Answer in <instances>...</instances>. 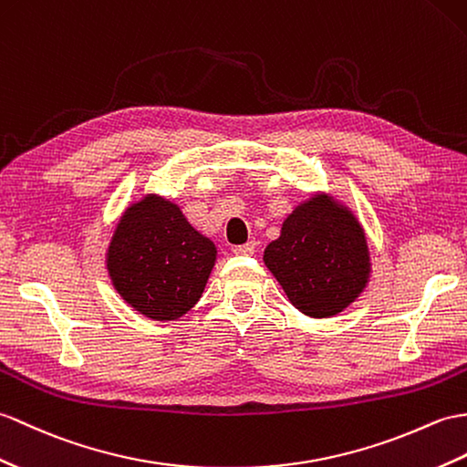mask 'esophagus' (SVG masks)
<instances>
[{"instance_id":"1","label":"esophagus","mask_w":467,"mask_h":467,"mask_svg":"<svg viewBox=\"0 0 467 467\" xmlns=\"http://www.w3.org/2000/svg\"><path fill=\"white\" fill-rule=\"evenodd\" d=\"M256 251V243L251 241L246 244H238V246H233V253L238 254V256H253Z\"/></svg>"}]
</instances>
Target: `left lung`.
<instances>
[{
    "label": "left lung",
    "mask_w": 467,
    "mask_h": 467,
    "mask_svg": "<svg viewBox=\"0 0 467 467\" xmlns=\"http://www.w3.org/2000/svg\"><path fill=\"white\" fill-rule=\"evenodd\" d=\"M263 260L292 305L310 318H330L348 308L372 273L360 221L324 192L295 207Z\"/></svg>",
    "instance_id": "8db88e82"
}]
</instances>
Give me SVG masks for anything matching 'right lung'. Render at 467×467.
Segmentation results:
<instances>
[{"instance_id": "obj_1", "label": "right lung", "mask_w": 467, "mask_h": 467, "mask_svg": "<svg viewBox=\"0 0 467 467\" xmlns=\"http://www.w3.org/2000/svg\"><path fill=\"white\" fill-rule=\"evenodd\" d=\"M216 246L184 219L179 204L145 194L119 219L107 270L129 306L150 320H177L197 305Z\"/></svg>"}]
</instances>
